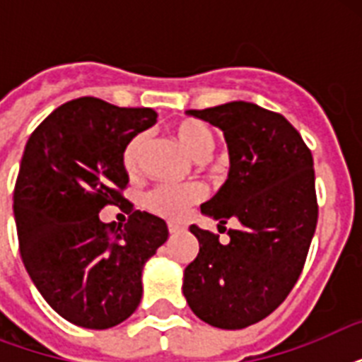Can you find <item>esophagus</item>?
Listing matches in <instances>:
<instances>
[{
    "mask_svg": "<svg viewBox=\"0 0 362 362\" xmlns=\"http://www.w3.org/2000/svg\"><path fill=\"white\" fill-rule=\"evenodd\" d=\"M167 227H169L170 235H176V233L182 231V227L178 226V223H169V226H167Z\"/></svg>",
    "mask_w": 362,
    "mask_h": 362,
    "instance_id": "esophagus-1",
    "label": "esophagus"
}]
</instances>
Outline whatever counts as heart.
I'll use <instances>...</instances> for the list:
<instances>
[{
    "instance_id": "obj_1",
    "label": "heart",
    "mask_w": 362,
    "mask_h": 362,
    "mask_svg": "<svg viewBox=\"0 0 362 362\" xmlns=\"http://www.w3.org/2000/svg\"><path fill=\"white\" fill-rule=\"evenodd\" d=\"M170 131L182 146L186 148L193 158H197L199 165L209 163V153L212 152L216 142L214 131L210 129L209 125L195 118H184V120L175 122ZM146 133H136L124 146L122 165L127 175H136L141 169L142 152L146 148ZM204 195H206V187L201 182H187L182 186L161 184L146 193L144 206L152 214L161 216L165 220H180L193 204L203 201Z\"/></svg>"
}]
</instances>
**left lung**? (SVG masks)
Segmentation results:
<instances>
[{
  "label": "left lung",
  "instance_id": "8db88e82",
  "mask_svg": "<svg viewBox=\"0 0 362 362\" xmlns=\"http://www.w3.org/2000/svg\"><path fill=\"white\" fill-rule=\"evenodd\" d=\"M187 115L223 131L231 159L229 178L201 212L218 227H237L227 244L189 227L199 253L182 291L204 323L244 329L272 314L303 272L317 226L314 158L284 116L259 105L233 101Z\"/></svg>",
  "mask_w": 362,
  "mask_h": 362
}]
</instances>
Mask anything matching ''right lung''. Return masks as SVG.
I'll return each mask as SVG.
<instances>
[{"label": "right lung", "mask_w": 362, "mask_h": 362, "mask_svg": "<svg viewBox=\"0 0 362 362\" xmlns=\"http://www.w3.org/2000/svg\"><path fill=\"white\" fill-rule=\"evenodd\" d=\"M156 118L152 109L78 98L25 142L13 193L22 263L45 300L78 327L127 320L141 303L142 267L169 237L161 218L122 195L129 182L124 146ZM107 204L128 210L124 226L98 220Z\"/></svg>", "instance_id": "right-lung-1"}]
</instances>
